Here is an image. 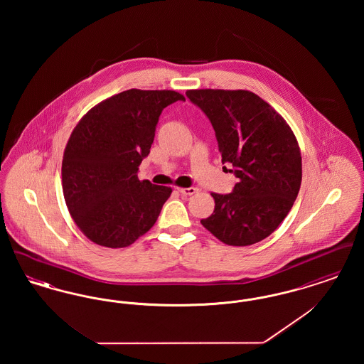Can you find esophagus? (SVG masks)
Here are the masks:
<instances>
[{"instance_id":"1","label":"esophagus","mask_w":364,"mask_h":364,"mask_svg":"<svg viewBox=\"0 0 364 364\" xmlns=\"http://www.w3.org/2000/svg\"><path fill=\"white\" fill-rule=\"evenodd\" d=\"M177 191H178L183 196H191V195H193V193L196 192V188L190 187V188H177Z\"/></svg>"}]
</instances>
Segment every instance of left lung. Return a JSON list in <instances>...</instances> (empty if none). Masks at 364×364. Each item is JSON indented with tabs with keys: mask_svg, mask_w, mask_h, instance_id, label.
Returning <instances> with one entry per match:
<instances>
[{
	"mask_svg": "<svg viewBox=\"0 0 364 364\" xmlns=\"http://www.w3.org/2000/svg\"><path fill=\"white\" fill-rule=\"evenodd\" d=\"M208 117L223 164L239 183L230 193H211V215L200 224L228 245H251L270 236L288 215L301 184V156L291 127L247 90H188Z\"/></svg>",
	"mask_w": 364,
	"mask_h": 364,
	"instance_id": "obj_1",
	"label": "left lung"
}]
</instances>
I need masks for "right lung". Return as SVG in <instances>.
Segmentation results:
<instances>
[{"mask_svg":"<svg viewBox=\"0 0 364 364\" xmlns=\"http://www.w3.org/2000/svg\"><path fill=\"white\" fill-rule=\"evenodd\" d=\"M186 98L172 90L131 88L88 110L63 156V192L79 229L98 245L122 248L156 224L171 187L138 178L162 110Z\"/></svg>","mask_w":364,"mask_h":364,"instance_id":"add662e5","label":"right lung"}]
</instances>
